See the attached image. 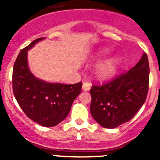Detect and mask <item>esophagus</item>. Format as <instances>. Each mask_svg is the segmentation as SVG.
<instances>
[{"instance_id": "34e87169", "label": "esophagus", "mask_w": 160, "mask_h": 160, "mask_svg": "<svg viewBox=\"0 0 160 160\" xmlns=\"http://www.w3.org/2000/svg\"><path fill=\"white\" fill-rule=\"evenodd\" d=\"M90 87H91V85H90V83L89 82H83L82 84V90H84V91H87V90H89L90 89Z\"/></svg>"}]
</instances>
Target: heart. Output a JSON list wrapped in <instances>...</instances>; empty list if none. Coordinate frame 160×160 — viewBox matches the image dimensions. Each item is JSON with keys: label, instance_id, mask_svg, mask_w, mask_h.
Returning <instances> with one entry per match:
<instances>
[{"label": "heart", "instance_id": "obj_1", "mask_svg": "<svg viewBox=\"0 0 160 160\" xmlns=\"http://www.w3.org/2000/svg\"><path fill=\"white\" fill-rule=\"evenodd\" d=\"M110 49H102L96 53L94 59L98 60L102 57H105L110 53ZM119 64V58L117 57H112L102 61L98 65L95 70V74L100 79H107L113 76Z\"/></svg>", "mask_w": 160, "mask_h": 160}]
</instances>
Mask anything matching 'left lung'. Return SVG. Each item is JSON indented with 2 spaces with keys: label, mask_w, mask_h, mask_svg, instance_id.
<instances>
[{
  "label": "left lung",
  "mask_w": 160,
  "mask_h": 160,
  "mask_svg": "<svg viewBox=\"0 0 160 160\" xmlns=\"http://www.w3.org/2000/svg\"><path fill=\"white\" fill-rule=\"evenodd\" d=\"M150 68L146 53L131 70L101 86H92L90 113L98 123L109 129L129 122L145 102Z\"/></svg>",
  "instance_id": "8db88e82"
}]
</instances>
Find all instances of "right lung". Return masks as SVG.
<instances>
[{
    "label": "right lung",
    "instance_id": "obj_1",
    "mask_svg": "<svg viewBox=\"0 0 160 160\" xmlns=\"http://www.w3.org/2000/svg\"><path fill=\"white\" fill-rule=\"evenodd\" d=\"M45 38L31 42L18 54L12 70V90L25 114L40 125L52 128L70 113L72 103L81 93L82 83H51L35 77L28 65V50Z\"/></svg>",
    "mask_w": 160,
    "mask_h": 160
}]
</instances>
